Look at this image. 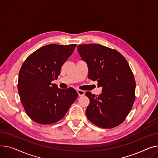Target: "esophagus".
I'll return each mask as SVG.
<instances>
[{
    "instance_id": "esophagus-1",
    "label": "esophagus",
    "mask_w": 158,
    "mask_h": 158,
    "mask_svg": "<svg viewBox=\"0 0 158 158\" xmlns=\"http://www.w3.org/2000/svg\"><path fill=\"white\" fill-rule=\"evenodd\" d=\"M77 93H78V95H79V97L83 96L84 94H85V91H82V90H81V89H77Z\"/></svg>"
}]
</instances>
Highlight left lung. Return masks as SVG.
Masks as SVG:
<instances>
[{
	"instance_id": "obj_1",
	"label": "left lung",
	"mask_w": 158,
	"mask_h": 158,
	"mask_svg": "<svg viewBox=\"0 0 158 158\" xmlns=\"http://www.w3.org/2000/svg\"><path fill=\"white\" fill-rule=\"evenodd\" d=\"M79 54L88 68V78L97 81L102 90L97 97L86 92L89 104L88 119L103 128L121 124L130 113L135 96V81L128 61L116 50L100 44L77 46Z\"/></svg>"
}]
</instances>
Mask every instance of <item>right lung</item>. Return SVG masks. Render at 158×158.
<instances>
[{
  "instance_id": "obj_1",
  "label": "right lung",
  "mask_w": 158,
  "mask_h": 158,
  "mask_svg": "<svg viewBox=\"0 0 158 158\" xmlns=\"http://www.w3.org/2000/svg\"><path fill=\"white\" fill-rule=\"evenodd\" d=\"M76 46L51 44L41 47L21 67L18 93L27 114L34 121L50 124L60 121L78 97L73 88L59 89L51 83L58 79L61 67Z\"/></svg>"
}]
</instances>
